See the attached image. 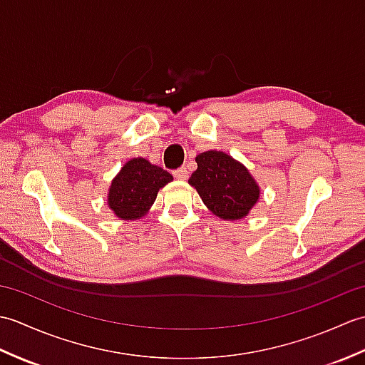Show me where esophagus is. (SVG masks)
Instances as JSON below:
<instances>
[{
    "mask_svg": "<svg viewBox=\"0 0 365 365\" xmlns=\"http://www.w3.org/2000/svg\"><path fill=\"white\" fill-rule=\"evenodd\" d=\"M174 177L177 178V180H187L188 178V169L187 168H180L174 170Z\"/></svg>",
    "mask_w": 365,
    "mask_h": 365,
    "instance_id": "1",
    "label": "esophagus"
}]
</instances>
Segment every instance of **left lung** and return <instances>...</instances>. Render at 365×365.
<instances>
[{"instance_id": "left-lung-1", "label": "left lung", "mask_w": 365, "mask_h": 365, "mask_svg": "<svg viewBox=\"0 0 365 365\" xmlns=\"http://www.w3.org/2000/svg\"><path fill=\"white\" fill-rule=\"evenodd\" d=\"M196 163L188 183L208 210L224 221L246 218L260 197V187L250 169L221 150L199 153Z\"/></svg>"}]
</instances>
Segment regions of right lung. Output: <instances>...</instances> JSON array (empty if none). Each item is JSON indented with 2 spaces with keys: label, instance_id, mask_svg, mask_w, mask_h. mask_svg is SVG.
<instances>
[{
  "label": "right lung",
  "instance_id": "right-lung-1",
  "mask_svg": "<svg viewBox=\"0 0 365 365\" xmlns=\"http://www.w3.org/2000/svg\"><path fill=\"white\" fill-rule=\"evenodd\" d=\"M174 177L143 157L131 158L120 168L108 190V207L122 221L141 220L149 213L158 191Z\"/></svg>",
  "mask_w": 365,
  "mask_h": 365
}]
</instances>
